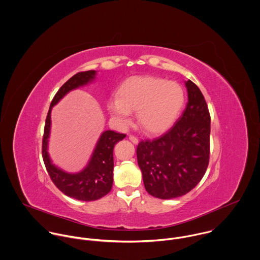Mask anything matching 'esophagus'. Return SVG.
Returning <instances> with one entry per match:
<instances>
[{
	"label": "esophagus",
	"mask_w": 260,
	"mask_h": 260,
	"mask_svg": "<svg viewBox=\"0 0 260 260\" xmlns=\"http://www.w3.org/2000/svg\"><path fill=\"white\" fill-rule=\"evenodd\" d=\"M128 139H129V141H131L132 143H134L135 144H137L139 143V139H138L137 137H135V136H129Z\"/></svg>",
	"instance_id": "esophagus-1"
}]
</instances>
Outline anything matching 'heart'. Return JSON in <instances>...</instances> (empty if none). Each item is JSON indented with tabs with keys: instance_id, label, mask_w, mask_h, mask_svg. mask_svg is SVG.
Returning a JSON list of instances; mask_svg holds the SVG:
<instances>
[{
	"instance_id": "1",
	"label": "heart",
	"mask_w": 260,
	"mask_h": 260,
	"mask_svg": "<svg viewBox=\"0 0 260 260\" xmlns=\"http://www.w3.org/2000/svg\"><path fill=\"white\" fill-rule=\"evenodd\" d=\"M116 100L108 103V111L120 127L131 123L137 111L139 125L148 134L167 131L178 116L183 102V89L177 83L156 77H134L121 84Z\"/></svg>"
}]
</instances>
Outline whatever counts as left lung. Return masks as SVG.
Here are the masks:
<instances>
[{"instance_id": "8db88e82", "label": "left lung", "mask_w": 260, "mask_h": 260, "mask_svg": "<svg viewBox=\"0 0 260 260\" xmlns=\"http://www.w3.org/2000/svg\"><path fill=\"white\" fill-rule=\"evenodd\" d=\"M188 102L176 122L162 136L142 141L138 164L146 191L160 200L186 194L202 180L209 162L210 115L204 96L190 80Z\"/></svg>"}]
</instances>
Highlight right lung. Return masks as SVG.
Returning <instances> with one entry per match:
<instances>
[{
    "mask_svg": "<svg viewBox=\"0 0 260 260\" xmlns=\"http://www.w3.org/2000/svg\"><path fill=\"white\" fill-rule=\"evenodd\" d=\"M95 75V71L78 73L58 89L51 103L46 118L42 145L43 159L52 181L66 196L83 202L100 200L111 191L114 181V147L116 143L125 138V135L114 131L104 132L87 167L78 173H66L53 165L48 152V142L51 131L52 108L69 91L92 82Z\"/></svg>",
    "mask_w": 260,
    "mask_h": 260,
    "instance_id": "1",
    "label": "right lung"
}]
</instances>
